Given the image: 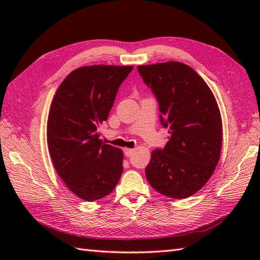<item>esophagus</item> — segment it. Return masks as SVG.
<instances>
[{"label": "esophagus", "mask_w": 260, "mask_h": 260, "mask_svg": "<svg viewBox=\"0 0 260 260\" xmlns=\"http://www.w3.org/2000/svg\"><path fill=\"white\" fill-rule=\"evenodd\" d=\"M133 153H134V150H133V148H124V154H125V156L129 157Z\"/></svg>", "instance_id": "esophagus-1"}]
</instances>
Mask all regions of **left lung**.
Wrapping results in <instances>:
<instances>
[{
	"label": "left lung",
	"mask_w": 260,
	"mask_h": 260,
	"mask_svg": "<svg viewBox=\"0 0 260 260\" xmlns=\"http://www.w3.org/2000/svg\"><path fill=\"white\" fill-rule=\"evenodd\" d=\"M157 98L169 142L154 150L145 169L148 183L163 196L185 199L211 178L222 145V121L209 86L189 66L178 61L139 66Z\"/></svg>",
	"instance_id": "left-lung-1"
}]
</instances>
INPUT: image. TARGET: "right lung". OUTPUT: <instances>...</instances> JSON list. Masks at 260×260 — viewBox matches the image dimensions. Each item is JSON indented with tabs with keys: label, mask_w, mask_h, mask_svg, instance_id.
Instances as JSON below:
<instances>
[{
	"label": "right lung",
	"mask_w": 260,
	"mask_h": 260,
	"mask_svg": "<svg viewBox=\"0 0 260 260\" xmlns=\"http://www.w3.org/2000/svg\"><path fill=\"white\" fill-rule=\"evenodd\" d=\"M133 66L95 64L66 77L52 99L47 142L53 167L68 189L85 201L112 192L123 173V152L99 139L116 93Z\"/></svg>",
	"instance_id": "obj_1"
}]
</instances>
